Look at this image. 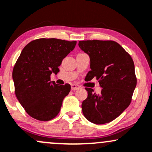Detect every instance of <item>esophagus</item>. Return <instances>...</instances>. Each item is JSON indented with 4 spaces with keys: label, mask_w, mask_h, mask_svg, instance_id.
I'll return each instance as SVG.
<instances>
[{
    "label": "esophagus",
    "mask_w": 152,
    "mask_h": 152,
    "mask_svg": "<svg viewBox=\"0 0 152 152\" xmlns=\"http://www.w3.org/2000/svg\"><path fill=\"white\" fill-rule=\"evenodd\" d=\"M78 89H79V86H78V85H76V84H72V85H71V89H72L73 91L77 90Z\"/></svg>",
    "instance_id": "obj_1"
}]
</instances>
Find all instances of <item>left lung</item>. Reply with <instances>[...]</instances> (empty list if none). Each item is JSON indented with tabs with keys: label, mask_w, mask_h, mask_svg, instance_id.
<instances>
[{
	"label": "left lung",
	"mask_w": 152,
	"mask_h": 152,
	"mask_svg": "<svg viewBox=\"0 0 152 152\" xmlns=\"http://www.w3.org/2000/svg\"><path fill=\"white\" fill-rule=\"evenodd\" d=\"M79 46L90 58L86 76L89 81L96 77L102 88L100 94L85 88L88 96L81 104L83 114L94 124L111 122L131 102L137 82L132 58L115 41H79Z\"/></svg>",
	"instance_id": "8db88e82"
}]
</instances>
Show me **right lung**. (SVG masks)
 I'll return each mask as SVG.
<instances>
[{
  "instance_id": "add662e5",
  "label": "right lung",
  "mask_w": 152,
  "mask_h": 152,
  "mask_svg": "<svg viewBox=\"0 0 152 152\" xmlns=\"http://www.w3.org/2000/svg\"><path fill=\"white\" fill-rule=\"evenodd\" d=\"M76 41L41 38L30 42L21 51L13 69L15 94L29 116L48 121L58 115L71 85L50 81L59 72L63 58L74 49Z\"/></svg>"
}]
</instances>
